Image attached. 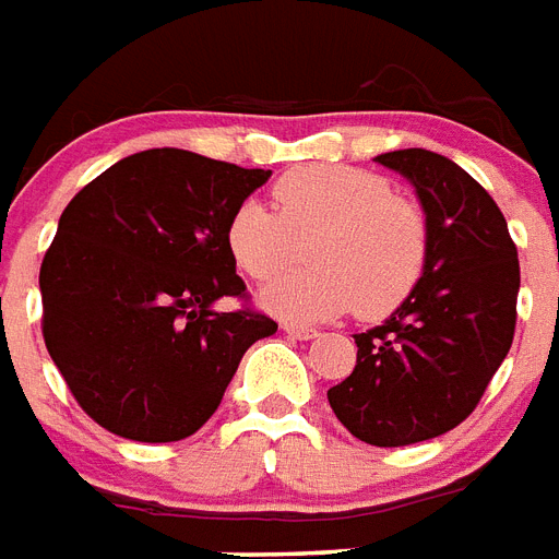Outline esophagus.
<instances>
[{
	"mask_svg": "<svg viewBox=\"0 0 559 559\" xmlns=\"http://www.w3.org/2000/svg\"><path fill=\"white\" fill-rule=\"evenodd\" d=\"M283 332L288 334V337H294V341H311V337H317V329H308V325L297 323H285Z\"/></svg>",
	"mask_w": 559,
	"mask_h": 559,
	"instance_id": "34e87169",
	"label": "esophagus"
}]
</instances>
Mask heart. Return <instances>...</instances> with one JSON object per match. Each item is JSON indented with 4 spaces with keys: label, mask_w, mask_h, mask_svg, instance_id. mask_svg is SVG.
<instances>
[{
    "label": "heart",
    "mask_w": 559,
    "mask_h": 559,
    "mask_svg": "<svg viewBox=\"0 0 559 559\" xmlns=\"http://www.w3.org/2000/svg\"><path fill=\"white\" fill-rule=\"evenodd\" d=\"M274 207L248 199L225 245L239 271L267 280L307 242L309 265L276 276L259 302L283 320H325L355 306L383 317L409 297L427 262V218L386 178L341 164H306L274 185Z\"/></svg>",
    "instance_id": "heart-1"
}]
</instances>
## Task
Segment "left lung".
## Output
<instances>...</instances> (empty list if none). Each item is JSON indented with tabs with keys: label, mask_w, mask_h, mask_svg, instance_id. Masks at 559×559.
<instances>
[{
	"label": "left lung",
	"mask_w": 559,
	"mask_h": 559,
	"mask_svg": "<svg viewBox=\"0 0 559 559\" xmlns=\"http://www.w3.org/2000/svg\"><path fill=\"white\" fill-rule=\"evenodd\" d=\"M374 160L413 185L427 262L409 297L355 334L357 366L329 404L355 439L404 448L459 427L485 395L513 343L520 259L502 210L456 160L430 150Z\"/></svg>",
	"instance_id": "8db88e82"
}]
</instances>
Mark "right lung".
Instances as JSON below:
<instances>
[{"mask_svg":"<svg viewBox=\"0 0 559 559\" xmlns=\"http://www.w3.org/2000/svg\"><path fill=\"white\" fill-rule=\"evenodd\" d=\"M271 178L187 150L120 158L62 210L39 267L43 337L78 404L132 441H181L216 413L276 323L242 297L227 218Z\"/></svg>","mask_w":559,"mask_h":559,"instance_id":"right-lung-1","label":"right lung"}]
</instances>
